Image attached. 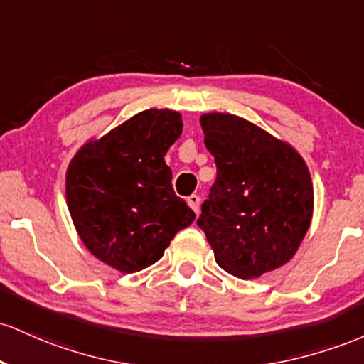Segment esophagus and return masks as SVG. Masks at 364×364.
<instances>
[{
  "instance_id": "obj_1",
  "label": "esophagus",
  "mask_w": 364,
  "mask_h": 364,
  "mask_svg": "<svg viewBox=\"0 0 364 364\" xmlns=\"http://www.w3.org/2000/svg\"><path fill=\"white\" fill-rule=\"evenodd\" d=\"M187 204H189V206L193 208L196 213H198V211H199V204H201V198H199V196H196V194L189 196V198H187Z\"/></svg>"
}]
</instances>
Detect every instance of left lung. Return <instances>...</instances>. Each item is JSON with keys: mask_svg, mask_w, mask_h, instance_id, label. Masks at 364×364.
Listing matches in <instances>:
<instances>
[{"mask_svg": "<svg viewBox=\"0 0 364 364\" xmlns=\"http://www.w3.org/2000/svg\"><path fill=\"white\" fill-rule=\"evenodd\" d=\"M199 122L216 181L198 225L216 263L244 280L284 267L311 225L308 165L289 142L246 118L215 112Z\"/></svg>", "mask_w": 364, "mask_h": 364, "instance_id": "8db88e82", "label": "left lung"}]
</instances>
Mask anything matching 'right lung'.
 Segmentation results:
<instances>
[{"mask_svg": "<svg viewBox=\"0 0 364 364\" xmlns=\"http://www.w3.org/2000/svg\"><path fill=\"white\" fill-rule=\"evenodd\" d=\"M182 127L178 112L144 109L89 139L68 165L65 193L77 234L92 256L118 272L154 264L175 234L194 222L165 163Z\"/></svg>", "mask_w": 364, "mask_h": 364, "instance_id": "obj_1", "label": "right lung"}]
</instances>
